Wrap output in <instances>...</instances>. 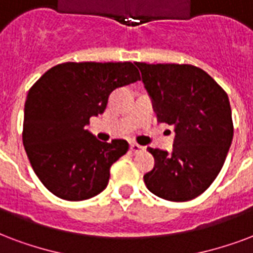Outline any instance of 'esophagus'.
Returning a JSON list of instances; mask_svg holds the SVG:
<instances>
[{"mask_svg":"<svg viewBox=\"0 0 253 253\" xmlns=\"http://www.w3.org/2000/svg\"><path fill=\"white\" fill-rule=\"evenodd\" d=\"M145 149V147H141V145H138L137 142H130V151L133 152V153H138V152H142Z\"/></svg>","mask_w":253,"mask_h":253,"instance_id":"esophagus-1","label":"esophagus"}]
</instances>
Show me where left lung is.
Here are the masks:
<instances>
[{
    "instance_id": "1",
    "label": "left lung",
    "mask_w": 253,
    "mask_h": 253,
    "mask_svg": "<svg viewBox=\"0 0 253 253\" xmlns=\"http://www.w3.org/2000/svg\"><path fill=\"white\" fill-rule=\"evenodd\" d=\"M160 123L173 125V151L148 148L155 167L144 183L169 201L195 199L217 177L233 137L229 98L207 72L188 64L136 62Z\"/></svg>"
}]
</instances>
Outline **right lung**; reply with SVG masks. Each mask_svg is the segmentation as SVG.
<instances>
[{
	"mask_svg": "<svg viewBox=\"0 0 253 253\" xmlns=\"http://www.w3.org/2000/svg\"><path fill=\"white\" fill-rule=\"evenodd\" d=\"M140 79L132 62H64L29 89L22 142L34 173L54 196L81 201L105 189L129 144L102 142L85 126L104 113L115 89Z\"/></svg>",
	"mask_w": 253,
	"mask_h": 253,
	"instance_id": "right-lung-1",
	"label": "right lung"
}]
</instances>
